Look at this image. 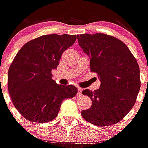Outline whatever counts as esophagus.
Wrapping results in <instances>:
<instances>
[{"instance_id":"esophagus-1","label":"esophagus","mask_w":148,"mask_h":148,"mask_svg":"<svg viewBox=\"0 0 148 148\" xmlns=\"http://www.w3.org/2000/svg\"><path fill=\"white\" fill-rule=\"evenodd\" d=\"M82 89L81 88H78V94H77V96H81L82 95Z\"/></svg>"}]
</instances>
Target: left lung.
<instances>
[{"instance_id": "1", "label": "left lung", "mask_w": 148, "mask_h": 148, "mask_svg": "<svg viewBox=\"0 0 148 148\" xmlns=\"http://www.w3.org/2000/svg\"><path fill=\"white\" fill-rule=\"evenodd\" d=\"M84 53L90 58V70L96 73L100 87L95 91L83 90L92 106L81 112L94 125L107 126L125 117L134 106L141 87L140 69L133 54L116 38L104 33L77 36Z\"/></svg>"}]
</instances>
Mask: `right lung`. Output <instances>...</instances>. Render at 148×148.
<instances>
[{"mask_svg":"<svg viewBox=\"0 0 148 148\" xmlns=\"http://www.w3.org/2000/svg\"><path fill=\"white\" fill-rule=\"evenodd\" d=\"M76 35H43L23 45L8 70V91L14 106L25 119L44 123L58 116L61 104L73 98L78 89L52 79L63 53Z\"/></svg>","mask_w":148,"mask_h":148,"instance_id":"1","label":"right lung"}]
</instances>
